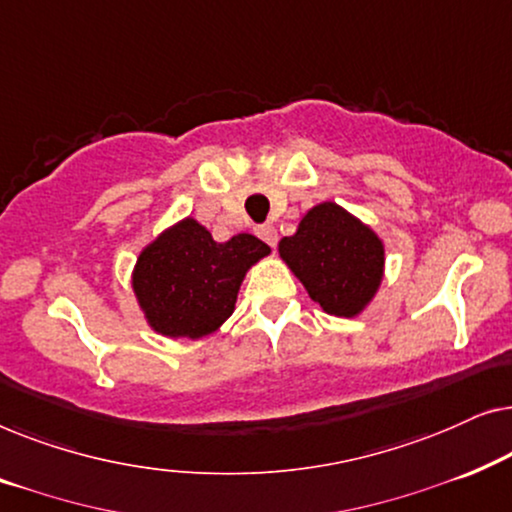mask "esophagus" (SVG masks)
I'll list each match as a JSON object with an SVG mask.
<instances>
[{
	"instance_id": "34e87169",
	"label": "esophagus",
	"mask_w": 512,
	"mask_h": 512,
	"mask_svg": "<svg viewBox=\"0 0 512 512\" xmlns=\"http://www.w3.org/2000/svg\"><path fill=\"white\" fill-rule=\"evenodd\" d=\"M256 235L261 237L265 244H270V247H275V244H277V230H275V226H272V223H263V226H256Z\"/></svg>"
}]
</instances>
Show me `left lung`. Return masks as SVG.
I'll return each instance as SVG.
<instances>
[{"instance_id":"1","label":"left lung","mask_w":512,"mask_h":512,"mask_svg":"<svg viewBox=\"0 0 512 512\" xmlns=\"http://www.w3.org/2000/svg\"><path fill=\"white\" fill-rule=\"evenodd\" d=\"M277 251L307 296L333 317H359L384 282V240L338 202L314 205Z\"/></svg>"}]
</instances>
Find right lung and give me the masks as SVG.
<instances>
[{
  "label": "right lung",
  "instance_id": "add662e5",
  "mask_svg": "<svg viewBox=\"0 0 512 512\" xmlns=\"http://www.w3.org/2000/svg\"><path fill=\"white\" fill-rule=\"evenodd\" d=\"M268 254V244L249 233L221 244L193 216L172 223L139 251L130 275L146 326L172 340L219 331L247 272Z\"/></svg>",
  "mask_w": 512,
  "mask_h": 512
}]
</instances>
